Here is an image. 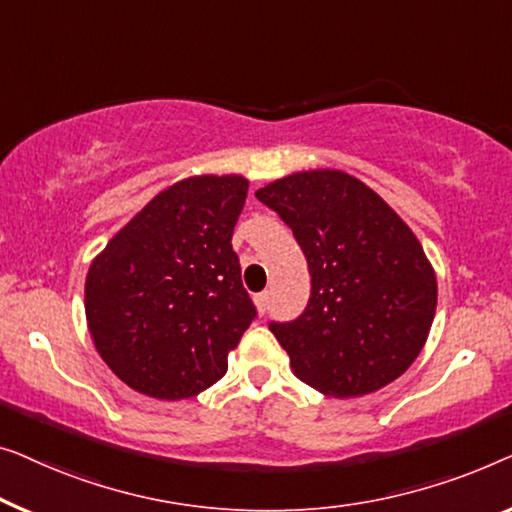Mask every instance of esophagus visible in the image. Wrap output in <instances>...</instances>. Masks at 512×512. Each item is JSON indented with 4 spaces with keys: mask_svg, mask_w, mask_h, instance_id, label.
<instances>
[{
    "mask_svg": "<svg viewBox=\"0 0 512 512\" xmlns=\"http://www.w3.org/2000/svg\"><path fill=\"white\" fill-rule=\"evenodd\" d=\"M255 306H257V311L264 315L266 313V306H269V292L255 294Z\"/></svg>",
    "mask_w": 512,
    "mask_h": 512,
    "instance_id": "1",
    "label": "esophagus"
}]
</instances>
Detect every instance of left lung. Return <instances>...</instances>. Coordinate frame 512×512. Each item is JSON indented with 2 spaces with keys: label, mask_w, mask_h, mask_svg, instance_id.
<instances>
[{
  "label": "left lung",
  "mask_w": 512,
  "mask_h": 512,
  "mask_svg": "<svg viewBox=\"0 0 512 512\" xmlns=\"http://www.w3.org/2000/svg\"><path fill=\"white\" fill-rule=\"evenodd\" d=\"M304 250L311 299L271 331L301 383L327 397H364L397 380L427 343L434 266L397 211L359 178L311 169L259 187Z\"/></svg>",
  "instance_id": "1"
}]
</instances>
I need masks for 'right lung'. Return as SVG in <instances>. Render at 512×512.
Returning a JSON list of instances; mask_svg holds the SVG:
<instances>
[{
	"mask_svg": "<svg viewBox=\"0 0 512 512\" xmlns=\"http://www.w3.org/2000/svg\"><path fill=\"white\" fill-rule=\"evenodd\" d=\"M248 178L201 174L155 194L85 276V318L134 392L181 401L218 383L255 320L232 248Z\"/></svg>",
	"mask_w": 512,
	"mask_h": 512,
	"instance_id": "obj_1",
	"label": "right lung"
}]
</instances>
